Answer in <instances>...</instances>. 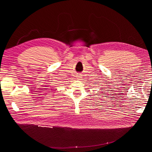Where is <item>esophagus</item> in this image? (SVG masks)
Instances as JSON below:
<instances>
[{"instance_id":"esophagus-1","label":"esophagus","mask_w":152,"mask_h":152,"mask_svg":"<svg viewBox=\"0 0 152 152\" xmlns=\"http://www.w3.org/2000/svg\"><path fill=\"white\" fill-rule=\"evenodd\" d=\"M80 77V76H79V77Z\"/></svg>"}]
</instances>
